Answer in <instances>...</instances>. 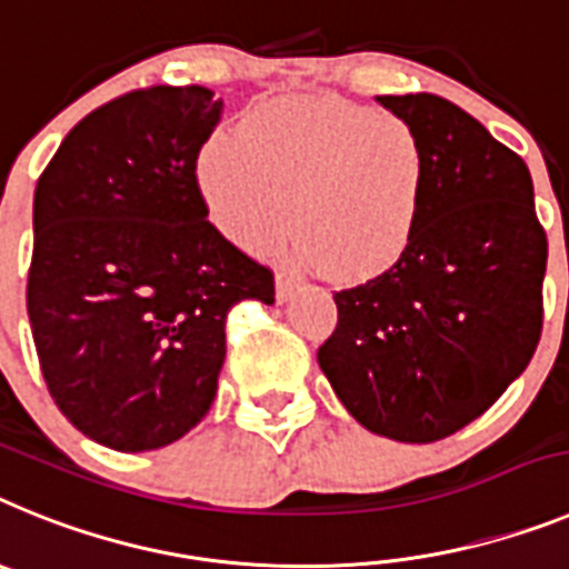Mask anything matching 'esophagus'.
<instances>
[{"mask_svg": "<svg viewBox=\"0 0 569 569\" xmlns=\"http://www.w3.org/2000/svg\"><path fill=\"white\" fill-rule=\"evenodd\" d=\"M274 289H278V300L280 303H286V300H291V295L300 289V280L291 274V271L280 269L278 278H274Z\"/></svg>", "mask_w": 569, "mask_h": 569, "instance_id": "34e87169", "label": "esophagus"}]
</instances>
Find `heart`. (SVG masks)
I'll use <instances>...</instances> for the list:
<instances>
[{
  "mask_svg": "<svg viewBox=\"0 0 569 569\" xmlns=\"http://www.w3.org/2000/svg\"><path fill=\"white\" fill-rule=\"evenodd\" d=\"M200 191L231 240L266 246L298 226V254L335 280H369L409 251L432 157L407 117L343 97H286L202 148Z\"/></svg>",
  "mask_w": 569,
  "mask_h": 569,
  "instance_id": "heart-1",
  "label": "heart"
}]
</instances>
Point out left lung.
Masks as SVG:
<instances>
[{"label":"left lung","instance_id":"left-lung-1","mask_svg":"<svg viewBox=\"0 0 569 569\" xmlns=\"http://www.w3.org/2000/svg\"><path fill=\"white\" fill-rule=\"evenodd\" d=\"M423 134L427 211L407 254L335 291L318 363L369 432L432 443L476 421L527 369L545 320L547 234L530 168L435 93L378 97Z\"/></svg>","mask_w":569,"mask_h":569}]
</instances>
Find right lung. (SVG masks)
Listing matches in <instances>:
<instances>
[{
	"label": "right lung",
	"mask_w": 569,
	"mask_h": 569,
	"mask_svg": "<svg viewBox=\"0 0 569 569\" xmlns=\"http://www.w3.org/2000/svg\"><path fill=\"white\" fill-rule=\"evenodd\" d=\"M223 117L202 86L122 93L68 131L33 194L28 318L53 403L91 441L146 452L209 412L240 300L274 274L209 223L197 157Z\"/></svg>",
	"instance_id": "1"
}]
</instances>
